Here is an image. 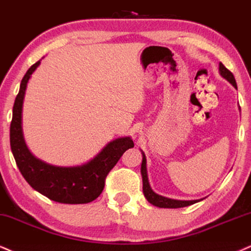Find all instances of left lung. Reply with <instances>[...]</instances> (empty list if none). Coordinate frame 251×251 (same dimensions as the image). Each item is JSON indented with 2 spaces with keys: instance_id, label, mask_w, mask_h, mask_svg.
<instances>
[{
  "instance_id": "left-lung-1",
  "label": "left lung",
  "mask_w": 251,
  "mask_h": 251,
  "mask_svg": "<svg viewBox=\"0 0 251 251\" xmlns=\"http://www.w3.org/2000/svg\"><path fill=\"white\" fill-rule=\"evenodd\" d=\"M219 73L222 78L227 80L228 82H230L231 85L234 86V88L237 89L236 81H235V78L233 73L230 71H228L224 66V64H219ZM142 152V164H141V175H142V180H143V193L145 199H147L151 205L159 207V208H181V207H187L193 205V203L199 202V201L203 200L202 199H197V200H176V199H170V198L159 196L156 192L152 191V188L150 186L149 178H148V170H147V157L143 151L141 150Z\"/></svg>"
}]
</instances>
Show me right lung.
I'll return each instance as SVG.
<instances>
[{
  "label": "right lung",
  "mask_w": 251,
  "mask_h": 251,
  "mask_svg": "<svg viewBox=\"0 0 251 251\" xmlns=\"http://www.w3.org/2000/svg\"><path fill=\"white\" fill-rule=\"evenodd\" d=\"M42 59L27 70L21 81L10 125V147L24 179L33 190L60 203H88L100 196L108 172L126 150L134 148L130 136L108 142L88 162L75 166H57L37 158L29 150L23 134V102L27 82Z\"/></svg>",
  "instance_id": "right-lung-1"
}]
</instances>
